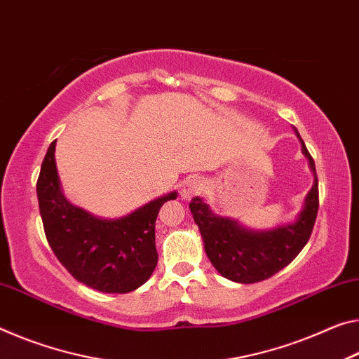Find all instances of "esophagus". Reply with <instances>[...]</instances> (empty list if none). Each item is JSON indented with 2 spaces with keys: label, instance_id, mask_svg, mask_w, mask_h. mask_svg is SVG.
Here are the masks:
<instances>
[{
  "label": "esophagus",
  "instance_id": "esophagus-1",
  "mask_svg": "<svg viewBox=\"0 0 359 359\" xmlns=\"http://www.w3.org/2000/svg\"><path fill=\"white\" fill-rule=\"evenodd\" d=\"M201 190H203V184L200 179H189L184 182V185H182L180 196L182 200H191V198L196 196Z\"/></svg>",
  "mask_w": 359,
  "mask_h": 359
}]
</instances>
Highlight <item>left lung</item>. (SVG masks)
Returning a JSON list of instances; mask_svg holds the SVG:
<instances>
[{
	"mask_svg": "<svg viewBox=\"0 0 359 359\" xmlns=\"http://www.w3.org/2000/svg\"><path fill=\"white\" fill-rule=\"evenodd\" d=\"M294 130L302 145L304 156L309 159L313 185L304 198L302 209L292 222L273 229L254 230L236 219L214 214L204 198L195 196L190 203L193 219L201 233L204 251L214 269L226 280L241 284L264 281L291 264L309 241L320 204L318 179L315 161L297 129Z\"/></svg>",
	"mask_w": 359,
	"mask_h": 359,
	"instance_id": "obj_1",
	"label": "left lung"
}]
</instances>
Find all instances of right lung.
I'll use <instances>...</instances> for the list:
<instances>
[{"instance_id":"right-lung-1","label":"right lung","mask_w":359,"mask_h":359,"mask_svg":"<svg viewBox=\"0 0 359 359\" xmlns=\"http://www.w3.org/2000/svg\"><path fill=\"white\" fill-rule=\"evenodd\" d=\"M55 142L49 145L36 184L50 249L73 278L95 291H135L156 269V217L164 203L177 198V191L158 196L123 217H97L67 200L57 172Z\"/></svg>"}]
</instances>
